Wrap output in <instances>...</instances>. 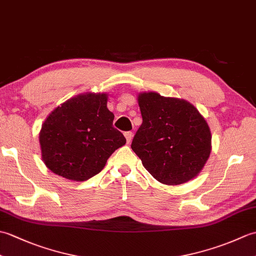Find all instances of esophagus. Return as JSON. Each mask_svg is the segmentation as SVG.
Instances as JSON below:
<instances>
[{
  "mask_svg": "<svg viewBox=\"0 0 256 256\" xmlns=\"http://www.w3.org/2000/svg\"><path fill=\"white\" fill-rule=\"evenodd\" d=\"M124 136H125V138H126L128 143H131V140L133 138V133L131 131H128V132L124 133Z\"/></svg>",
  "mask_w": 256,
  "mask_h": 256,
  "instance_id": "34e87169",
  "label": "esophagus"
}]
</instances>
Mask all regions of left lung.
Segmentation results:
<instances>
[{
    "mask_svg": "<svg viewBox=\"0 0 256 256\" xmlns=\"http://www.w3.org/2000/svg\"><path fill=\"white\" fill-rule=\"evenodd\" d=\"M143 122L131 148L157 180L180 184L202 170L211 152L206 120L189 102L156 92L138 96Z\"/></svg>",
    "mask_w": 256,
    "mask_h": 256,
    "instance_id": "obj_1",
    "label": "left lung"
}]
</instances>
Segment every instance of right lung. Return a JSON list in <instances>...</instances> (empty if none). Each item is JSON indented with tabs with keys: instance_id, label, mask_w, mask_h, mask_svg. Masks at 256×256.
I'll list each match as a JSON object with an SVG mask.
<instances>
[{
	"instance_id": "add662e5",
	"label": "right lung",
	"mask_w": 256,
	"mask_h": 256,
	"mask_svg": "<svg viewBox=\"0 0 256 256\" xmlns=\"http://www.w3.org/2000/svg\"><path fill=\"white\" fill-rule=\"evenodd\" d=\"M104 94H79L56 108L40 133L42 158L56 175L84 182L99 174L125 143L113 128Z\"/></svg>"
}]
</instances>
